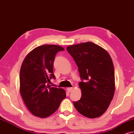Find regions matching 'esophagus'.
Returning <instances> with one entry per match:
<instances>
[{
	"label": "esophagus",
	"mask_w": 134,
	"mask_h": 134,
	"mask_svg": "<svg viewBox=\"0 0 134 134\" xmlns=\"http://www.w3.org/2000/svg\"><path fill=\"white\" fill-rule=\"evenodd\" d=\"M72 90H73V88H67V91L69 92H70L72 91Z\"/></svg>",
	"instance_id": "esophagus-1"
}]
</instances>
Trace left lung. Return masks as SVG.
<instances>
[{"instance_id": "left-lung-1", "label": "left lung", "mask_w": 134, "mask_h": 134, "mask_svg": "<svg viewBox=\"0 0 134 134\" xmlns=\"http://www.w3.org/2000/svg\"><path fill=\"white\" fill-rule=\"evenodd\" d=\"M79 70L81 97L74 102L82 115L96 118L103 115L113 99L115 71L110 54L103 48L88 42L67 47Z\"/></svg>"}]
</instances>
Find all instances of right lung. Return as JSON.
<instances>
[{"label":"right lung","instance_id":"obj_1","mask_svg":"<svg viewBox=\"0 0 134 134\" xmlns=\"http://www.w3.org/2000/svg\"><path fill=\"white\" fill-rule=\"evenodd\" d=\"M64 50L55 44L39 46L23 60L19 74V91L27 108L35 116L44 118L51 115L66 97L63 89L51 87L48 83L51 78H55V56Z\"/></svg>","mask_w":134,"mask_h":134}]
</instances>
